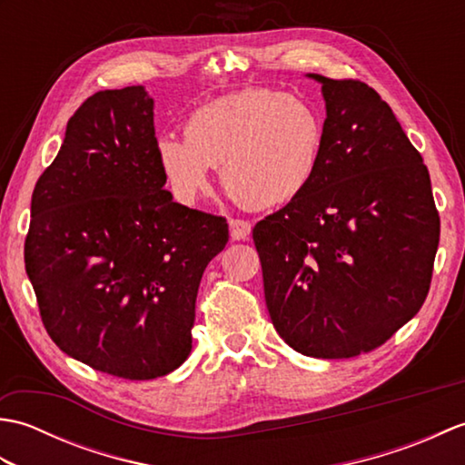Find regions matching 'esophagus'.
<instances>
[{
  "instance_id": "obj_1",
  "label": "esophagus",
  "mask_w": 465,
  "mask_h": 465,
  "mask_svg": "<svg viewBox=\"0 0 465 465\" xmlns=\"http://www.w3.org/2000/svg\"><path fill=\"white\" fill-rule=\"evenodd\" d=\"M252 233V223L245 222V220H238V217H233L230 220V235L232 240H248Z\"/></svg>"
}]
</instances>
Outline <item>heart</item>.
Here are the masks:
<instances>
[{
    "instance_id": "1",
    "label": "heart",
    "mask_w": 465,
    "mask_h": 465,
    "mask_svg": "<svg viewBox=\"0 0 465 465\" xmlns=\"http://www.w3.org/2000/svg\"><path fill=\"white\" fill-rule=\"evenodd\" d=\"M185 137L165 134L155 157L177 202L193 205L210 170L240 203L270 210L308 190L322 163L323 117L312 102L272 90H242L197 107Z\"/></svg>"
}]
</instances>
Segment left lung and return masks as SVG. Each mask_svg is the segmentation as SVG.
I'll use <instances>...</instances> for the list:
<instances>
[{
    "label": "left lung",
    "mask_w": 465,
    "mask_h": 465,
    "mask_svg": "<svg viewBox=\"0 0 465 465\" xmlns=\"http://www.w3.org/2000/svg\"><path fill=\"white\" fill-rule=\"evenodd\" d=\"M325 145L308 190L253 227L265 305L295 351L380 348L428 298L440 213L428 167L391 107L360 80L312 74Z\"/></svg>",
    "instance_id": "left-lung-1"
}]
</instances>
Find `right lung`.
<instances>
[{
    "instance_id": "add662e5",
    "label": "right lung",
    "mask_w": 465,
    "mask_h": 465,
    "mask_svg": "<svg viewBox=\"0 0 465 465\" xmlns=\"http://www.w3.org/2000/svg\"><path fill=\"white\" fill-rule=\"evenodd\" d=\"M155 142L142 85L87 97L35 183L24 248L49 338L124 380L187 360L203 270L230 238L225 217L163 190Z\"/></svg>"
}]
</instances>
